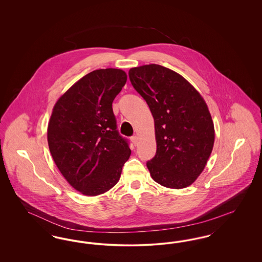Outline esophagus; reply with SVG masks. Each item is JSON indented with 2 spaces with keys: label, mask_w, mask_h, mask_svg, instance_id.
<instances>
[{
  "label": "esophagus",
  "mask_w": 262,
  "mask_h": 262,
  "mask_svg": "<svg viewBox=\"0 0 262 262\" xmlns=\"http://www.w3.org/2000/svg\"><path fill=\"white\" fill-rule=\"evenodd\" d=\"M130 140H132V142L134 143V145L137 146V143H138V137H137V136H134V137H132Z\"/></svg>",
  "instance_id": "1"
}]
</instances>
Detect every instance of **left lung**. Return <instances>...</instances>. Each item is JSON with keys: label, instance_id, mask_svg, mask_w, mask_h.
Listing matches in <instances>:
<instances>
[{"label": "left lung", "instance_id": "obj_1", "mask_svg": "<svg viewBox=\"0 0 262 262\" xmlns=\"http://www.w3.org/2000/svg\"><path fill=\"white\" fill-rule=\"evenodd\" d=\"M128 76L154 119L157 150L146 164L151 178L168 188L189 187L204 170L214 145L205 100L184 76L160 64L132 68Z\"/></svg>", "mask_w": 262, "mask_h": 262}]
</instances>
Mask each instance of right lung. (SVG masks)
Returning <instances> with one entry per match:
<instances>
[{
  "label": "right lung",
  "mask_w": 262,
  "mask_h": 262,
  "mask_svg": "<svg viewBox=\"0 0 262 262\" xmlns=\"http://www.w3.org/2000/svg\"><path fill=\"white\" fill-rule=\"evenodd\" d=\"M126 78L123 70L93 71L54 105L47 128L51 155L67 182L83 195L96 196L115 187L130 156L112 108Z\"/></svg>",
  "instance_id": "add662e5"
}]
</instances>
